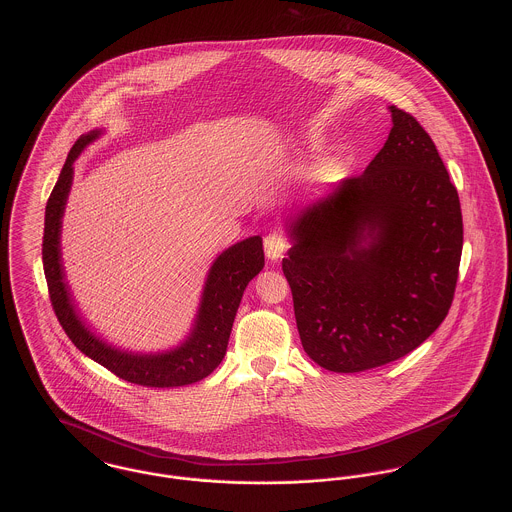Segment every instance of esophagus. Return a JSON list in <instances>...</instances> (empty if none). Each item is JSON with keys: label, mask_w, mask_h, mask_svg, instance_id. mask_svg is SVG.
Segmentation results:
<instances>
[{"label": "esophagus", "mask_w": 512, "mask_h": 512, "mask_svg": "<svg viewBox=\"0 0 512 512\" xmlns=\"http://www.w3.org/2000/svg\"><path fill=\"white\" fill-rule=\"evenodd\" d=\"M289 248V240L281 233H270L264 238V252L268 260H279Z\"/></svg>", "instance_id": "1"}]
</instances>
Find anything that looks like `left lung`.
Listing matches in <instances>:
<instances>
[{
	"label": "left lung",
	"mask_w": 512,
	"mask_h": 512,
	"mask_svg": "<svg viewBox=\"0 0 512 512\" xmlns=\"http://www.w3.org/2000/svg\"><path fill=\"white\" fill-rule=\"evenodd\" d=\"M391 133L364 174L289 221L281 268L301 344L328 372L395 362L446 319L460 270V197L419 121L389 105Z\"/></svg>",
	"instance_id": "obj_1"
}]
</instances>
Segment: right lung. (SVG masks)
Listing matches in <instances>:
<instances>
[{
	"label": "right lung",
	"mask_w": 512,
	"mask_h": 512,
	"mask_svg": "<svg viewBox=\"0 0 512 512\" xmlns=\"http://www.w3.org/2000/svg\"><path fill=\"white\" fill-rule=\"evenodd\" d=\"M101 133L103 131L93 129L74 142L58 182L48 197L43 266L52 309L74 346L117 377L144 387H180L195 383L213 372L227 354L242 293L248 281L256 278L264 268L262 236L244 238L217 256L205 279L193 326L180 346L156 354H139L101 340L84 323L76 309L74 297L64 279L60 252L62 217L74 180V162L88 144L99 139Z\"/></svg>",
	"instance_id": "1"
}]
</instances>
